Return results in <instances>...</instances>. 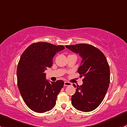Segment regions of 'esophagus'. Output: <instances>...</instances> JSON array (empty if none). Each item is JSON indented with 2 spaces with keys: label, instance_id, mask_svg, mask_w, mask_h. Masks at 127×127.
<instances>
[{
  "label": "esophagus",
  "instance_id": "1",
  "mask_svg": "<svg viewBox=\"0 0 127 127\" xmlns=\"http://www.w3.org/2000/svg\"><path fill=\"white\" fill-rule=\"evenodd\" d=\"M71 85V83L68 82H64V86H69V85Z\"/></svg>",
  "mask_w": 127,
  "mask_h": 127
}]
</instances>
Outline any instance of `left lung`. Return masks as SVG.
<instances>
[{
	"mask_svg": "<svg viewBox=\"0 0 127 127\" xmlns=\"http://www.w3.org/2000/svg\"><path fill=\"white\" fill-rule=\"evenodd\" d=\"M66 47L82 58L77 72L84 77L83 84L77 86L72 96V104L82 112L95 109L103 101L110 82V69L106 58L96 47L87 43ZM74 87H76L74 84Z\"/></svg>",
	"mask_w": 127,
	"mask_h": 127,
	"instance_id": "8db88e82",
	"label": "left lung"
}]
</instances>
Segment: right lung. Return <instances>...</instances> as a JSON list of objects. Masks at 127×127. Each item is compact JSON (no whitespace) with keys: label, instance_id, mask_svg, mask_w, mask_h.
<instances>
[{"label":"right lung","instance_id":"right-lung-1","mask_svg":"<svg viewBox=\"0 0 127 127\" xmlns=\"http://www.w3.org/2000/svg\"><path fill=\"white\" fill-rule=\"evenodd\" d=\"M64 48L63 45L47 42L34 43L20 58L17 67L18 87L26 104L32 111L43 113L55 106L64 82H50L46 79L45 71L52 67L55 55Z\"/></svg>","mask_w":127,"mask_h":127}]
</instances>
